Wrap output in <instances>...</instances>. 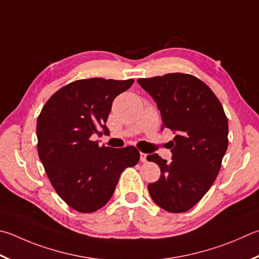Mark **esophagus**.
<instances>
[{
    "label": "esophagus",
    "instance_id": "34e87169",
    "mask_svg": "<svg viewBox=\"0 0 259 259\" xmlns=\"http://www.w3.org/2000/svg\"><path fill=\"white\" fill-rule=\"evenodd\" d=\"M140 161H142L143 163H146V162H147V154H145V153H140Z\"/></svg>",
    "mask_w": 259,
    "mask_h": 259
}]
</instances>
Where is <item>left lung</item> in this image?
Here are the masks:
<instances>
[{"mask_svg":"<svg viewBox=\"0 0 259 259\" xmlns=\"http://www.w3.org/2000/svg\"><path fill=\"white\" fill-rule=\"evenodd\" d=\"M138 83L156 102L162 130L171 129L172 161L158 154L149 162L161 168V177L149 183L152 199L170 213L189 210L209 190L228 148V119L211 89L187 73L140 78Z\"/></svg>","mask_w":259,"mask_h":259,"instance_id":"left-lung-1","label":"left lung"}]
</instances>
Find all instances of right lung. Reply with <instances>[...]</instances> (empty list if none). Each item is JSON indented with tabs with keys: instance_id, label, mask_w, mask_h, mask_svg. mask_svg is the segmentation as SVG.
Segmentation results:
<instances>
[{
	"instance_id": "1",
	"label": "right lung",
	"mask_w": 259,
	"mask_h": 259,
	"mask_svg": "<svg viewBox=\"0 0 259 259\" xmlns=\"http://www.w3.org/2000/svg\"><path fill=\"white\" fill-rule=\"evenodd\" d=\"M133 83L104 78L70 82L52 95L37 119V149L46 175L61 198L80 213L102 208L122 171L139 161L134 146L100 147L93 140L109 134L112 103Z\"/></svg>"
}]
</instances>
